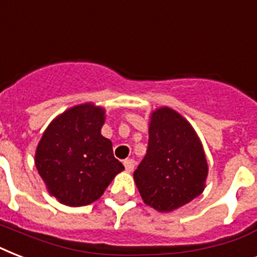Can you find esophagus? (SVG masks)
<instances>
[{
  "mask_svg": "<svg viewBox=\"0 0 257 257\" xmlns=\"http://www.w3.org/2000/svg\"><path fill=\"white\" fill-rule=\"evenodd\" d=\"M124 165H125V169L128 172H132L133 169H135V165H136V163H135V160H132V159H126V160H124Z\"/></svg>",
  "mask_w": 257,
  "mask_h": 257,
  "instance_id": "1",
  "label": "esophagus"
}]
</instances>
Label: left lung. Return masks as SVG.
<instances>
[{"label":"left lung","instance_id":"8db88e82","mask_svg":"<svg viewBox=\"0 0 257 257\" xmlns=\"http://www.w3.org/2000/svg\"><path fill=\"white\" fill-rule=\"evenodd\" d=\"M208 164L199 137L171 108L155 110L149 124L147 155L133 173L145 204L171 212L204 191Z\"/></svg>","mask_w":257,"mask_h":257}]
</instances>
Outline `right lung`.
Segmentation results:
<instances>
[{
	"label": "right lung",
	"instance_id": "add662e5",
	"mask_svg": "<svg viewBox=\"0 0 257 257\" xmlns=\"http://www.w3.org/2000/svg\"><path fill=\"white\" fill-rule=\"evenodd\" d=\"M104 109L93 104L68 109L50 122L36 151V167L60 203L81 207L96 201L124 165L101 135Z\"/></svg>",
	"mask_w": 257,
	"mask_h": 257
}]
</instances>
